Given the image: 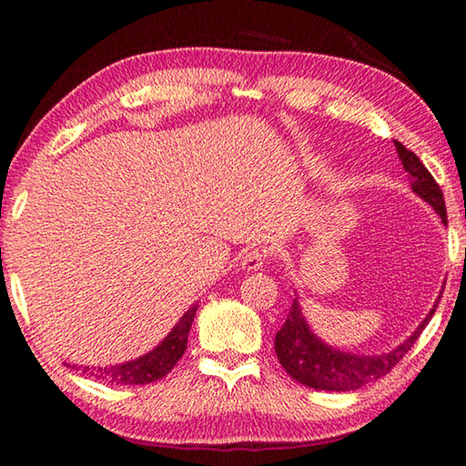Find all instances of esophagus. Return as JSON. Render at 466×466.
Instances as JSON below:
<instances>
[{
	"instance_id": "esophagus-1",
	"label": "esophagus",
	"mask_w": 466,
	"mask_h": 466,
	"mask_svg": "<svg viewBox=\"0 0 466 466\" xmlns=\"http://www.w3.org/2000/svg\"><path fill=\"white\" fill-rule=\"evenodd\" d=\"M265 258H267V252L261 248H250L247 255L242 257V269L244 271H258L263 269L265 265Z\"/></svg>"
}]
</instances>
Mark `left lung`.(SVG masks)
<instances>
[{
	"instance_id": "8db88e82",
	"label": "left lung",
	"mask_w": 466,
	"mask_h": 466,
	"mask_svg": "<svg viewBox=\"0 0 466 466\" xmlns=\"http://www.w3.org/2000/svg\"><path fill=\"white\" fill-rule=\"evenodd\" d=\"M394 147H397L403 168L407 170L413 193L420 195L423 201H428L441 218V222L446 224L444 195H441V188L430 175V170L400 141H394ZM438 302L433 304L428 317L421 320V325L394 350L380 353V356H360V353L337 350V347L325 343L320 337L314 335L309 322H306L302 309H299L298 298H294L286 322H283V327L275 335V353H278L283 370L299 384H306L317 390H356L368 382L386 376L405 358V353L420 339L421 330L428 327L433 312L438 309Z\"/></svg>"
}]
</instances>
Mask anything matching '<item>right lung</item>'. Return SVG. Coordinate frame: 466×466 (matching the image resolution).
<instances>
[{
    "mask_svg": "<svg viewBox=\"0 0 466 466\" xmlns=\"http://www.w3.org/2000/svg\"><path fill=\"white\" fill-rule=\"evenodd\" d=\"M197 306L199 304L195 302L191 309L178 319V322L172 327L170 333L164 337L152 351L115 366H105V368L84 366L82 372L92 376L94 380H100L110 386H137V384H149V382L160 380V378L167 376L170 370L177 366V361L183 358ZM74 368L80 370V366H74Z\"/></svg>",
    "mask_w": 466,
    "mask_h": 466,
    "instance_id": "obj_1",
    "label": "right lung"
}]
</instances>
